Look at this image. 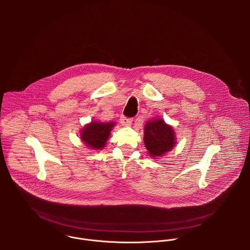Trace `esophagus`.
<instances>
[{
	"instance_id": "1",
	"label": "esophagus",
	"mask_w": 250,
	"mask_h": 250,
	"mask_svg": "<svg viewBox=\"0 0 250 250\" xmlns=\"http://www.w3.org/2000/svg\"><path fill=\"white\" fill-rule=\"evenodd\" d=\"M121 121H122V124H123L124 125H130L131 123H132V120H131V119H127V118H125V117H122Z\"/></svg>"
}]
</instances>
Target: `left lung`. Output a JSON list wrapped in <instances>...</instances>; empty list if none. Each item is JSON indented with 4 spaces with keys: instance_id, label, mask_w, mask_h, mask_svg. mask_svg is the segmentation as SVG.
I'll return each instance as SVG.
<instances>
[{
    "instance_id": "8db88e82",
    "label": "left lung",
    "mask_w": 250,
    "mask_h": 250,
    "mask_svg": "<svg viewBox=\"0 0 250 250\" xmlns=\"http://www.w3.org/2000/svg\"><path fill=\"white\" fill-rule=\"evenodd\" d=\"M176 139L174 128L161 118L149 120L145 125V146L154 159L171 151L177 144Z\"/></svg>"
}]
</instances>
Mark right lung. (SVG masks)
Masks as SVG:
<instances>
[{
    "label": "right lung",
    "mask_w": 250,
    "mask_h": 250,
    "mask_svg": "<svg viewBox=\"0 0 250 250\" xmlns=\"http://www.w3.org/2000/svg\"><path fill=\"white\" fill-rule=\"evenodd\" d=\"M115 125V122L103 123L92 121L81 128L80 139L90 149L102 150L108 142Z\"/></svg>",
    "instance_id": "1"
}]
</instances>
